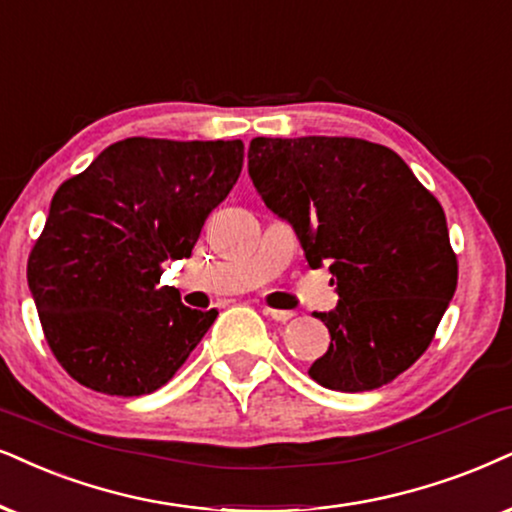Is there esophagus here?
<instances>
[{
  "mask_svg": "<svg viewBox=\"0 0 512 512\" xmlns=\"http://www.w3.org/2000/svg\"><path fill=\"white\" fill-rule=\"evenodd\" d=\"M262 314L269 316V319L278 321V323H286V321H290L295 316L293 312H288V309H269V307H264Z\"/></svg>",
  "mask_w": 512,
  "mask_h": 512,
  "instance_id": "obj_1",
  "label": "esophagus"
}]
</instances>
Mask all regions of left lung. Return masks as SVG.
<instances>
[{
    "mask_svg": "<svg viewBox=\"0 0 512 512\" xmlns=\"http://www.w3.org/2000/svg\"><path fill=\"white\" fill-rule=\"evenodd\" d=\"M248 172L309 267L331 264L338 307L316 314L331 347L309 375L338 392L392 383L428 349L456 293L439 200L392 148L364 139L257 137Z\"/></svg>",
    "mask_w": 512,
    "mask_h": 512,
    "instance_id": "obj_1",
    "label": "left lung"
}]
</instances>
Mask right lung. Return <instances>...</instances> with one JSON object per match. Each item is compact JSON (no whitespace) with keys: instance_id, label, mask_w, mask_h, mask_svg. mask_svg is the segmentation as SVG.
Segmentation results:
<instances>
[{"instance_id":"right-lung-1","label":"right lung","mask_w":512,"mask_h":512,"mask_svg":"<svg viewBox=\"0 0 512 512\" xmlns=\"http://www.w3.org/2000/svg\"><path fill=\"white\" fill-rule=\"evenodd\" d=\"M243 141L132 137L58 186L28 257L44 338L70 378L115 397L163 387L217 319L158 286L165 260L191 257L234 189Z\"/></svg>"}]
</instances>
